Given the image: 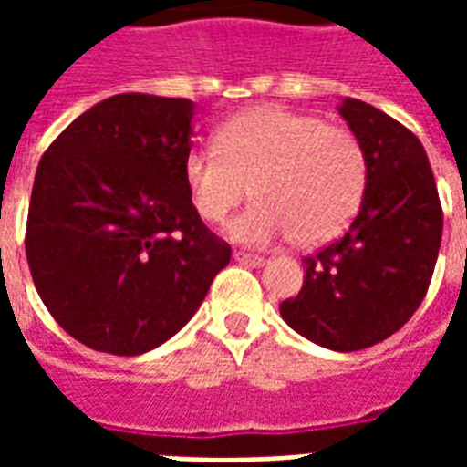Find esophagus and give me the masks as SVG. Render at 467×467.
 <instances>
[{"instance_id":"esophagus-1","label":"esophagus","mask_w":467,"mask_h":467,"mask_svg":"<svg viewBox=\"0 0 467 467\" xmlns=\"http://www.w3.org/2000/svg\"><path fill=\"white\" fill-rule=\"evenodd\" d=\"M234 260L243 265H250V267H263L267 260L265 257H260V254H250V253H234Z\"/></svg>"}]
</instances>
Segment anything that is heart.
I'll use <instances>...</instances> for the list:
<instances>
[{
  "label": "heart",
  "instance_id": "obj_1",
  "mask_svg": "<svg viewBox=\"0 0 467 467\" xmlns=\"http://www.w3.org/2000/svg\"><path fill=\"white\" fill-rule=\"evenodd\" d=\"M182 177L194 213L223 224L250 182L257 202L233 224L244 244L293 234L315 247L333 240L358 214L368 187L362 142L340 124L283 107H254L220 124L214 147L184 154Z\"/></svg>",
  "mask_w": 467,
  "mask_h": 467
}]
</instances>
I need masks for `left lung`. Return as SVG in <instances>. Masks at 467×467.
<instances>
[{"mask_svg":"<svg viewBox=\"0 0 467 467\" xmlns=\"http://www.w3.org/2000/svg\"><path fill=\"white\" fill-rule=\"evenodd\" d=\"M340 115L362 142L368 187L348 233L305 257L303 290L280 305L283 320L315 345L352 352L398 333L431 287L442 207L420 140L360 99Z\"/></svg>","mask_w":467,"mask_h":467,"instance_id":"1","label":"left lung"}]
</instances>
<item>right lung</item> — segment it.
Returning <instances> with one entry per match:
<instances>
[{
    "label": "right lung",
    "mask_w": 467,
    "mask_h": 467,
    "mask_svg": "<svg viewBox=\"0 0 467 467\" xmlns=\"http://www.w3.org/2000/svg\"><path fill=\"white\" fill-rule=\"evenodd\" d=\"M194 102L130 92L79 115L36 167L26 263L47 310L87 348L142 355L202 305L230 244L182 177Z\"/></svg>",
    "instance_id": "1"
}]
</instances>
